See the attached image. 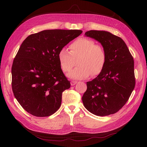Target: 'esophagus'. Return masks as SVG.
Returning a JSON list of instances; mask_svg holds the SVG:
<instances>
[{
	"instance_id": "1",
	"label": "esophagus",
	"mask_w": 147,
	"mask_h": 147,
	"mask_svg": "<svg viewBox=\"0 0 147 147\" xmlns=\"http://www.w3.org/2000/svg\"><path fill=\"white\" fill-rule=\"evenodd\" d=\"M77 82H75V81H72L70 82V84H71V85L72 86H74V85H75V84H77Z\"/></svg>"
}]
</instances>
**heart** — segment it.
<instances>
[{
  "label": "heart",
  "instance_id": "obj_1",
  "mask_svg": "<svg viewBox=\"0 0 147 147\" xmlns=\"http://www.w3.org/2000/svg\"><path fill=\"white\" fill-rule=\"evenodd\" d=\"M95 42L88 38H79L70 45V51L65 48L59 51L58 59L61 69L69 72L76 64L78 65L67 77L74 80H82L91 74L95 76L103 70L107 61L104 48L95 44Z\"/></svg>",
  "mask_w": 147,
  "mask_h": 147
}]
</instances>
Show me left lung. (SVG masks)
Returning a JSON list of instances; mask_svg holds the SVG:
<instances>
[{
    "mask_svg": "<svg viewBox=\"0 0 147 147\" xmlns=\"http://www.w3.org/2000/svg\"><path fill=\"white\" fill-rule=\"evenodd\" d=\"M84 35L101 44L106 52L107 61L97 77L86 83L83 103L91 113L108 116L121 109L134 90V59L123 40L108 31L91 30Z\"/></svg>",
    "mask_w": 147,
    "mask_h": 147,
    "instance_id": "left-lung-1",
    "label": "left lung"
}]
</instances>
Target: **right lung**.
Returning a JSON list of instances; mask_svg holds the SVG:
<instances>
[{
  "label": "right lung",
  "mask_w": 147,
  "mask_h": 147,
  "mask_svg": "<svg viewBox=\"0 0 147 147\" xmlns=\"http://www.w3.org/2000/svg\"><path fill=\"white\" fill-rule=\"evenodd\" d=\"M82 33L80 30H42L26 38L13 60L12 90L26 111L49 117L60 107L62 94L70 87L58 59L59 51Z\"/></svg>",
  "instance_id": "1"
}]
</instances>
